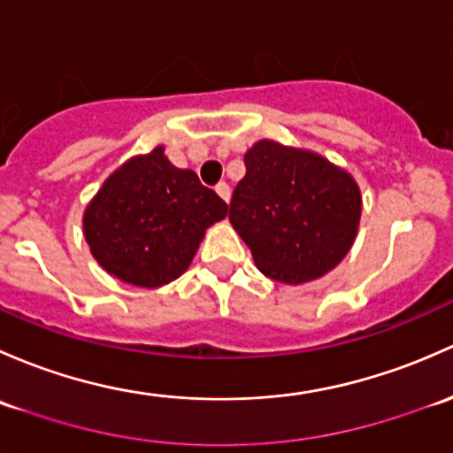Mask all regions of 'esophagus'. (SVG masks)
Segmentation results:
<instances>
[{
	"instance_id": "1",
	"label": "esophagus",
	"mask_w": 453,
	"mask_h": 453,
	"mask_svg": "<svg viewBox=\"0 0 453 453\" xmlns=\"http://www.w3.org/2000/svg\"><path fill=\"white\" fill-rule=\"evenodd\" d=\"M216 194L220 196V198L225 200V203H228V200H231V188H228L226 183H218L216 185Z\"/></svg>"
}]
</instances>
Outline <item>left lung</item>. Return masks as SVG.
Here are the masks:
<instances>
[{
	"instance_id": "1",
	"label": "left lung",
	"mask_w": 453,
	"mask_h": 453,
	"mask_svg": "<svg viewBox=\"0 0 453 453\" xmlns=\"http://www.w3.org/2000/svg\"><path fill=\"white\" fill-rule=\"evenodd\" d=\"M246 176L228 220L274 281H314L334 270L357 235L360 188L349 172L310 150L261 139L244 155Z\"/></svg>"
}]
</instances>
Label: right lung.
Segmentation results:
<instances>
[{"instance_id":"add662e5","label":"right lung","mask_w":453,"mask_h":453,"mask_svg":"<svg viewBox=\"0 0 453 453\" xmlns=\"http://www.w3.org/2000/svg\"><path fill=\"white\" fill-rule=\"evenodd\" d=\"M226 203L174 167L157 146L115 170L88 203L82 226L97 264L119 281L158 288L188 270L204 231L226 216Z\"/></svg>"}]
</instances>
